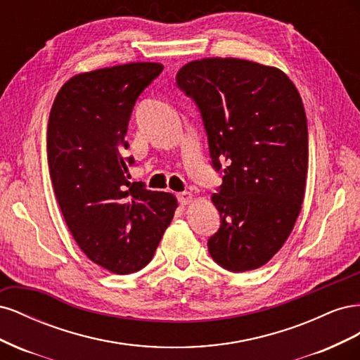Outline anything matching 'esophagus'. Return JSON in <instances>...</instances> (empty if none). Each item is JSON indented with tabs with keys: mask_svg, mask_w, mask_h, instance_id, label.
I'll list each match as a JSON object with an SVG mask.
<instances>
[{
	"mask_svg": "<svg viewBox=\"0 0 360 360\" xmlns=\"http://www.w3.org/2000/svg\"><path fill=\"white\" fill-rule=\"evenodd\" d=\"M192 200H193V195L191 192H181V193H179V202L181 205H186V204L192 202Z\"/></svg>",
	"mask_w": 360,
	"mask_h": 360,
	"instance_id": "obj_1",
	"label": "esophagus"
}]
</instances>
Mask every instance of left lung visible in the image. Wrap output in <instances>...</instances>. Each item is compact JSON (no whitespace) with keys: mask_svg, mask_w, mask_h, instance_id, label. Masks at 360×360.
Wrapping results in <instances>:
<instances>
[{"mask_svg":"<svg viewBox=\"0 0 360 360\" xmlns=\"http://www.w3.org/2000/svg\"><path fill=\"white\" fill-rule=\"evenodd\" d=\"M177 85L197 103L222 184L212 201L221 226L209 252L230 271L264 266L288 238L308 174V124L288 76L242 58H201Z\"/></svg>","mask_w":360,"mask_h":360,"instance_id":"1","label":"left lung"}]
</instances>
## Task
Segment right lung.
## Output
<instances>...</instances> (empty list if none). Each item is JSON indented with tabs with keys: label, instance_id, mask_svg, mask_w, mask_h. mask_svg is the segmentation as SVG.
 Returning a JSON list of instances; mask_svg holds the SVG:
<instances>
[{
	"label": "right lung",
	"instance_id": "obj_1",
	"mask_svg": "<svg viewBox=\"0 0 360 360\" xmlns=\"http://www.w3.org/2000/svg\"><path fill=\"white\" fill-rule=\"evenodd\" d=\"M160 63H127L75 75L52 103L48 163L53 192L75 242L117 275L146 267L179 207L168 192L129 181L130 114Z\"/></svg>",
	"mask_w": 360,
	"mask_h": 360
}]
</instances>
